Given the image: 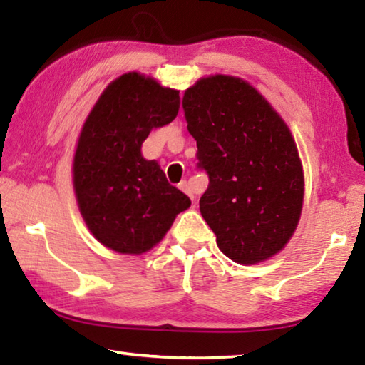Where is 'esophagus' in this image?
I'll use <instances>...</instances> for the list:
<instances>
[{
  "instance_id": "esophagus-1",
  "label": "esophagus",
  "mask_w": 365,
  "mask_h": 365,
  "mask_svg": "<svg viewBox=\"0 0 365 365\" xmlns=\"http://www.w3.org/2000/svg\"><path fill=\"white\" fill-rule=\"evenodd\" d=\"M178 188H180L182 191H185V193H187V195L191 197V200H195V195H193V190H191L190 182L182 180L180 183H178Z\"/></svg>"
}]
</instances>
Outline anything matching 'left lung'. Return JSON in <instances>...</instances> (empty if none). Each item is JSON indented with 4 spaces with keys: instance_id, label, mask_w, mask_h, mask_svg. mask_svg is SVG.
Returning a JSON list of instances; mask_svg holds the SVG:
<instances>
[{
    "instance_id": "1",
    "label": "left lung",
    "mask_w": 365,
    "mask_h": 365,
    "mask_svg": "<svg viewBox=\"0 0 365 365\" xmlns=\"http://www.w3.org/2000/svg\"><path fill=\"white\" fill-rule=\"evenodd\" d=\"M197 169L209 185L201 215L238 264L277 255L298 225L304 177L287 123L245 80L201 78L183 96Z\"/></svg>"
}]
</instances>
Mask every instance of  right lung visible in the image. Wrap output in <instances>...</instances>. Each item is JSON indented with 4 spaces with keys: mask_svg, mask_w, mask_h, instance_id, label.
Returning <instances> with one entry per match:
<instances>
[{
    "mask_svg": "<svg viewBox=\"0 0 365 365\" xmlns=\"http://www.w3.org/2000/svg\"><path fill=\"white\" fill-rule=\"evenodd\" d=\"M180 109L177 90L137 72L114 80L95 104L73 158L80 212L98 242L122 255L158 245L190 197L170 185L141 145Z\"/></svg>",
    "mask_w": 365,
    "mask_h": 365,
    "instance_id": "1",
    "label": "right lung"
}]
</instances>
